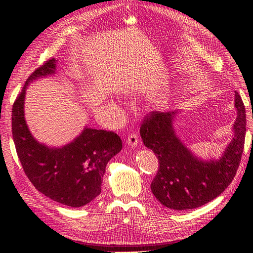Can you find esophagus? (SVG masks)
<instances>
[{"label":"esophagus","instance_id":"esophagus-1","mask_svg":"<svg viewBox=\"0 0 253 253\" xmlns=\"http://www.w3.org/2000/svg\"><path fill=\"white\" fill-rule=\"evenodd\" d=\"M126 143L131 145V147H136V145L138 144V137H137L136 134H131L128 136Z\"/></svg>","mask_w":253,"mask_h":253}]
</instances>
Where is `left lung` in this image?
I'll use <instances>...</instances> for the list:
<instances>
[{"mask_svg":"<svg viewBox=\"0 0 253 253\" xmlns=\"http://www.w3.org/2000/svg\"><path fill=\"white\" fill-rule=\"evenodd\" d=\"M234 95L237 115L233 137L218 159L196 157L179 139L173 126L178 111H155L144 118L140 136L159 163L151 190L167 208L177 211L198 208L223 193L234 178L246 134V111L239 93Z\"/></svg>","mask_w":253,"mask_h":253,"instance_id":"1","label":"left lung"}]
</instances>
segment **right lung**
Here are the masks:
<instances>
[{"label":"right lung","instance_id":"1","mask_svg":"<svg viewBox=\"0 0 253 253\" xmlns=\"http://www.w3.org/2000/svg\"><path fill=\"white\" fill-rule=\"evenodd\" d=\"M58 60L45 62L29 76L12 106V138L28 179L50 200L74 208L85 206L101 193L106 165L122 149L114 132L85 126L60 148L38 141L25 120L24 101L29 83L56 74Z\"/></svg>","mask_w":253,"mask_h":253}]
</instances>
